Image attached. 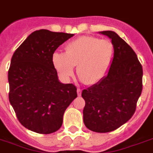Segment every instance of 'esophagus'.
Returning a JSON list of instances; mask_svg holds the SVG:
<instances>
[{
    "label": "esophagus",
    "mask_w": 153,
    "mask_h": 153,
    "mask_svg": "<svg viewBox=\"0 0 153 153\" xmlns=\"http://www.w3.org/2000/svg\"><path fill=\"white\" fill-rule=\"evenodd\" d=\"M77 94H78V96H81L82 94V90L80 88L77 89Z\"/></svg>",
    "instance_id": "esophagus-1"
}]
</instances>
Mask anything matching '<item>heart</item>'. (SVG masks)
<instances>
[{
	"mask_svg": "<svg viewBox=\"0 0 153 153\" xmlns=\"http://www.w3.org/2000/svg\"><path fill=\"white\" fill-rule=\"evenodd\" d=\"M114 55V45L108 39L84 36L71 40L65 47V53L56 51L52 62L57 71L68 79L77 66V74L86 85L98 83L108 73Z\"/></svg>",
	"mask_w": 153,
	"mask_h": 153,
	"instance_id": "b5f03b06",
	"label": "heart"
}]
</instances>
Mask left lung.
I'll return each mask as SVG.
<instances>
[{
    "instance_id": "8db88e82",
    "label": "left lung",
    "mask_w": 153,
    "mask_h": 153,
    "mask_svg": "<svg viewBox=\"0 0 153 153\" xmlns=\"http://www.w3.org/2000/svg\"><path fill=\"white\" fill-rule=\"evenodd\" d=\"M107 36L114 45V58L105 78L83 90V122L96 133H109L126 123L135 113L142 91V66L132 48L113 31Z\"/></svg>"
}]
</instances>
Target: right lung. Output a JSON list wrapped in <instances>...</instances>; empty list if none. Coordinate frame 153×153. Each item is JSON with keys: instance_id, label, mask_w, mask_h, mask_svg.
<instances>
[{"instance_id": "right-lung-1", "label": "right lung", "mask_w": 153, "mask_h": 153, "mask_svg": "<svg viewBox=\"0 0 153 153\" xmlns=\"http://www.w3.org/2000/svg\"><path fill=\"white\" fill-rule=\"evenodd\" d=\"M73 36L35 31L12 57L9 102L20 124L35 133L49 134L59 129L65 110L77 98L76 86L60 82L52 62L55 50Z\"/></svg>"}]
</instances>
